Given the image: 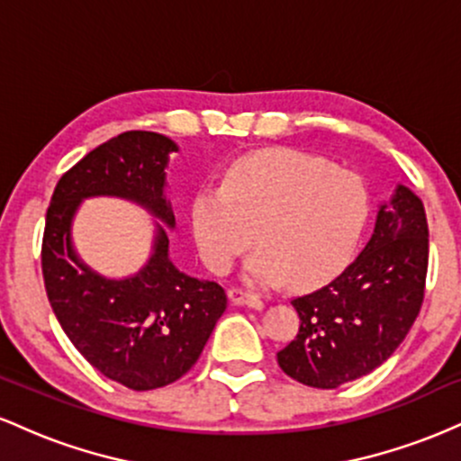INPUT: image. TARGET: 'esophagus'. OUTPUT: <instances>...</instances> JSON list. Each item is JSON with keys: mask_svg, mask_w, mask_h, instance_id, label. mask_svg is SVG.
<instances>
[{"mask_svg": "<svg viewBox=\"0 0 461 461\" xmlns=\"http://www.w3.org/2000/svg\"><path fill=\"white\" fill-rule=\"evenodd\" d=\"M230 301L234 305H249V308H262V301L256 293H249L242 288H231L230 290Z\"/></svg>", "mask_w": 461, "mask_h": 461, "instance_id": "1", "label": "esophagus"}]
</instances>
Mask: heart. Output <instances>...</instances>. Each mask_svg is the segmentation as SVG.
I'll return each mask as SVG.
<instances>
[{
    "label": "heart",
    "mask_w": 461,
    "mask_h": 461,
    "mask_svg": "<svg viewBox=\"0 0 461 461\" xmlns=\"http://www.w3.org/2000/svg\"><path fill=\"white\" fill-rule=\"evenodd\" d=\"M368 210L357 173L303 151L268 149L236 160L223 184H203L190 216L199 256L212 273H230L253 238L260 247L247 262L249 282L288 277L312 285L345 267Z\"/></svg>",
    "instance_id": "1"
}]
</instances>
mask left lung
I'll list each match as a JSON object with an SVG mask.
<instances>
[{
  "label": "left lung",
  "instance_id": "left-lung-1",
  "mask_svg": "<svg viewBox=\"0 0 461 461\" xmlns=\"http://www.w3.org/2000/svg\"><path fill=\"white\" fill-rule=\"evenodd\" d=\"M429 227L407 186L379 205L364 251L330 284L293 299L301 325L277 353L288 377L331 390L364 377L405 340L425 297Z\"/></svg>",
  "mask_w": 461,
  "mask_h": 461
}]
</instances>
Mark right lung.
Returning a JSON list of instances; mask_svg holds the SVG:
<instances>
[{
    "instance_id": "obj_1",
    "label": "right lung",
    "mask_w": 461,
    "mask_h": 461,
    "mask_svg": "<svg viewBox=\"0 0 461 461\" xmlns=\"http://www.w3.org/2000/svg\"><path fill=\"white\" fill-rule=\"evenodd\" d=\"M177 145L156 131H123L71 167L47 208L43 279L47 299L73 347L104 377L130 390H156L194 366L227 294L168 260V236L156 225L149 262L125 279H108L77 258L71 221L88 197H121L176 227L164 197V168Z\"/></svg>"
}]
</instances>
